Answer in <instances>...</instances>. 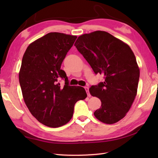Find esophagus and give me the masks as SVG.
Wrapping results in <instances>:
<instances>
[{
	"mask_svg": "<svg viewBox=\"0 0 158 158\" xmlns=\"http://www.w3.org/2000/svg\"><path fill=\"white\" fill-rule=\"evenodd\" d=\"M85 89L87 92V94H88V96H90V94L89 92V88L88 87H85Z\"/></svg>",
	"mask_w": 158,
	"mask_h": 158,
	"instance_id": "1",
	"label": "esophagus"
}]
</instances>
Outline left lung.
<instances>
[{
    "mask_svg": "<svg viewBox=\"0 0 158 158\" xmlns=\"http://www.w3.org/2000/svg\"><path fill=\"white\" fill-rule=\"evenodd\" d=\"M75 46L104 81L89 88L90 94L101 100L94 113L100 122L113 124L126 116L135 100L140 70L135 56L125 43L105 31L79 36Z\"/></svg>",
    "mask_w": 158,
    "mask_h": 158,
    "instance_id": "1",
    "label": "left lung"
}]
</instances>
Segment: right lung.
Wrapping results in <instances>:
<instances>
[{"label": "right lung", "mask_w": 158, "mask_h": 158, "mask_svg": "<svg viewBox=\"0 0 158 158\" xmlns=\"http://www.w3.org/2000/svg\"><path fill=\"white\" fill-rule=\"evenodd\" d=\"M77 36L50 32L30 44L23 54L19 81L23 100L40 123L51 127L71 119L74 106L87 97L85 89L70 86L61 64ZM60 79L65 80L64 87Z\"/></svg>", "instance_id": "obj_1"}]
</instances>
